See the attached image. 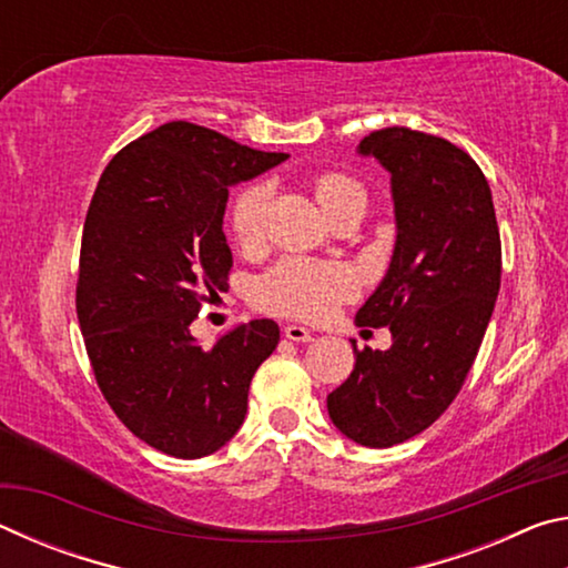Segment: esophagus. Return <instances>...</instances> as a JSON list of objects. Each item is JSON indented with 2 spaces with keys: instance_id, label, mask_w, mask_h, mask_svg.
I'll list each match as a JSON object with an SVG mask.
<instances>
[{
  "instance_id": "esophagus-1",
  "label": "esophagus",
  "mask_w": 568,
  "mask_h": 568,
  "mask_svg": "<svg viewBox=\"0 0 568 568\" xmlns=\"http://www.w3.org/2000/svg\"><path fill=\"white\" fill-rule=\"evenodd\" d=\"M285 338L293 343H307L313 341V333L303 328V325H285Z\"/></svg>"
}]
</instances>
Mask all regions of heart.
<instances>
[{
  "mask_svg": "<svg viewBox=\"0 0 568 568\" xmlns=\"http://www.w3.org/2000/svg\"><path fill=\"white\" fill-rule=\"evenodd\" d=\"M273 187L255 182L235 197L230 210V227L240 245H255L263 237ZM318 203L325 213L338 217L345 207L365 205V190L358 180L341 172L323 175L318 182ZM358 291V277L343 263H313L291 257L267 271L255 285V301L263 311L291 315L303 321H323L335 305L348 301Z\"/></svg>",
  "mask_w": 568,
  "mask_h": 568,
  "instance_id": "b5f03b06",
  "label": "heart"
}]
</instances>
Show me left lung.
Returning <instances> with one entry per match:
<instances>
[{"label":"left lung","mask_w":568,"mask_h":568,"mask_svg":"<svg viewBox=\"0 0 568 568\" xmlns=\"http://www.w3.org/2000/svg\"><path fill=\"white\" fill-rule=\"evenodd\" d=\"M390 172L396 247L355 315L390 331L388 351L355 348L348 381L328 396L343 436L368 448L403 444L440 418L468 376L501 285L491 187L454 142L408 128L361 140Z\"/></svg>","instance_id":"obj_1"}]
</instances>
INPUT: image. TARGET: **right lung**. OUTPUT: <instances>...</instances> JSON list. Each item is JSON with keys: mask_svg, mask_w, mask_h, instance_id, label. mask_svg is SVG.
<instances>
[{"mask_svg": "<svg viewBox=\"0 0 568 568\" xmlns=\"http://www.w3.org/2000/svg\"><path fill=\"white\" fill-rule=\"evenodd\" d=\"M285 152L237 145L192 122L142 134L104 168L84 217L77 318L94 378L124 426L175 458H203L243 426L275 321L237 325L213 348L190 323L227 285V187Z\"/></svg>", "mask_w": 568, "mask_h": 568, "instance_id": "obj_1", "label": "right lung"}]
</instances>
